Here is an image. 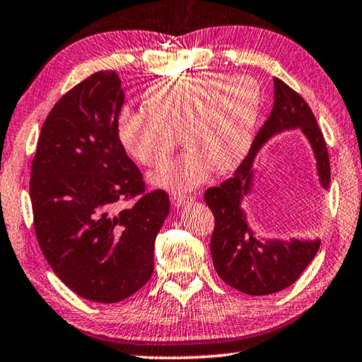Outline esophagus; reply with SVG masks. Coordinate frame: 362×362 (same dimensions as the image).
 Listing matches in <instances>:
<instances>
[{
    "label": "esophagus",
    "instance_id": "esophagus-1",
    "mask_svg": "<svg viewBox=\"0 0 362 362\" xmlns=\"http://www.w3.org/2000/svg\"><path fill=\"white\" fill-rule=\"evenodd\" d=\"M170 202H172V204H174V208H182V206L192 203L193 197H185V194H174V197L170 198Z\"/></svg>",
    "mask_w": 362,
    "mask_h": 362
}]
</instances>
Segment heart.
Masks as SVG:
<instances>
[{
  "label": "heart",
  "mask_w": 362,
  "mask_h": 362,
  "mask_svg": "<svg viewBox=\"0 0 362 362\" xmlns=\"http://www.w3.org/2000/svg\"><path fill=\"white\" fill-rule=\"evenodd\" d=\"M146 111L122 109L116 119L120 145L136 163L154 169L180 143L190 151L150 177L172 192L190 190L211 174L242 163L253 141L262 88L250 76L202 72L160 78L143 96Z\"/></svg>",
  "instance_id": "1"
}]
</instances>
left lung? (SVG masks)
Listing matches in <instances>:
<instances>
[{
	"label": "left lung",
	"mask_w": 362,
	"mask_h": 362,
	"mask_svg": "<svg viewBox=\"0 0 362 362\" xmlns=\"http://www.w3.org/2000/svg\"><path fill=\"white\" fill-rule=\"evenodd\" d=\"M300 129L311 145L319 182L330 183L327 145L308 103L282 80L274 77V107L257 132L248 156L219 187L208 188L204 202L214 214L211 255L219 277L235 290L262 296L293 285L319 251L320 240H261L251 230L242 202L253 188L255 159L264 143L280 132Z\"/></svg>",
	"instance_id": "left-lung-1"
}]
</instances>
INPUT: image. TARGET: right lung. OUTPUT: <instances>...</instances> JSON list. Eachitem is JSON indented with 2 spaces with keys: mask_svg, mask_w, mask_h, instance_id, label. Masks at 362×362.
Wrapping results in <instances>:
<instances>
[{
  "mask_svg": "<svg viewBox=\"0 0 362 362\" xmlns=\"http://www.w3.org/2000/svg\"><path fill=\"white\" fill-rule=\"evenodd\" d=\"M122 105L117 74H91L51 109L32 160L40 248L74 293L96 303L122 301L150 280L154 240L169 214L168 193L146 192L117 139Z\"/></svg>",
  "mask_w": 362,
  "mask_h": 362,
  "instance_id": "add662e5",
  "label": "right lung"
}]
</instances>
